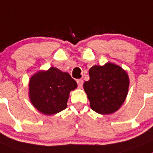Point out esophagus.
<instances>
[{
	"label": "esophagus",
	"mask_w": 153,
	"mask_h": 153,
	"mask_svg": "<svg viewBox=\"0 0 153 153\" xmlns=\"http://www.w3.org/2000/svg\"><path fill=\"white\" fill-rule=\"evenodd\" d=\"M76 82H77V85L79 88H81V87L82 86V85H83V80L81 79H77V80H76Z\"/></svg>",
	"instance_id": "1"
}]
</instances>
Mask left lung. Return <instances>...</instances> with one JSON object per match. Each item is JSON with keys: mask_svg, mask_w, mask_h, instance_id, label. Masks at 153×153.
<instances>
[{"mask_svg": "<svg viewBox=\"0 0 153 153\" xmlns=\"http://www.w3.org/2000/svg\"><path fill=\"white\" fill-rule=\"evenodd\" d=\"M89 77L83 87L91 108L100 114H110L119 110L128 91L127 73L118 65L107 63L90 68Z\"/></svg>", "mask_w": 153, "mask_h": 153, "instance_id": "8db88e82", "label": "left lung"}]
</instances>
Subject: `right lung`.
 Segmentation results:
<instances>
[{
  "label": "right lung",
  "mask_w": 153,
  "mask_h": 153,
  "mask_svg": "<svg viewBox=\"0 0 153 153\" xmlns=\"http://www.w3.org/2000/svg\"><path fill=\"white\" fill-rule=\"evenodd\" d=\"M77 86L68 73L50 68L34 74L29 82V95L32 104L42 113L52 115L67 107L71 90Z\"/></svg>",
  "instance_id": "1"
}]
</instances>
